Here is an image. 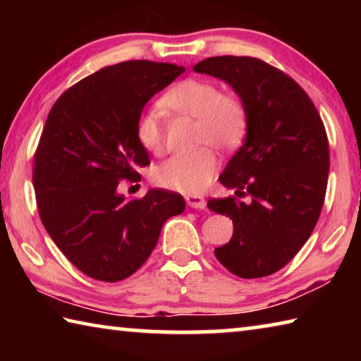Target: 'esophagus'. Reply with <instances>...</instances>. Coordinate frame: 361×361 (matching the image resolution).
I'll list each match as a JSON object with an SVG mask.
<instances>
[{"label": "esophagus", "instance_id": "obj_1", "mask_svg": "<svg viewBox=\"0 0 361 361\" xmlns=\"http://www.w3.org/2000/svg\"><path fill=\"white\" fill-rule=\"evenodd\" d=\"M186 204L189 207H192V209H205V199L202 195H197V194H188L186 195Z\"/></svg>", "mask_w": 361, "mask_h": 361}]
</instances>
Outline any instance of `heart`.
<instances>
[{"instance_id": "obj_1", "label": "heart", "mask_w": 361, "mask_h": 361, "mask_svg": "<svg viewBox=\"0 0 361 361\" xmlns=\"http://www.w3.org/2000/svg\"><path fill=\"white\" fill-rule=\"evenodd\" d=\"M161 105L172 113L197 119V143L229 149L240 142L247 129V111L237 95L223 94L209 79L189 78L170 87ZM135 133L138 143L151 154L164 149L166 130L161 114L146 109L138 116ZM218 169V157L210 148L183 152L159 164L152 172L157 186L183 194H197L210 185Z\"/></svg>"}]
</instances>
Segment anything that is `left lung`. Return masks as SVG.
<instances>
[{"mask_svg": "<svg viewBox=\"0 0 361 361\" xmlns=\"http://www.w3.org/2000/svg\"><path fill=\"white\" fill-rule=\"evenodd\" d=\"M194 71L229 84L247 111L245 140L219 181L248 199L207 202L234 224L215 256L237 277L271 276L295 258L319 221L329 170L325 126L307 94L259 59L210 57Z\"/></svg>", "mask_w": 361, "mask_h": 361, "instance_id": "left-lung-1", "label": "left lung"}]
</instances>
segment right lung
I'll list each match as a JSON object with an SVG mask.
<instances>
[{"label":"right lung","mask_w":361,"mask_h":361,"mask_svg":"<svg viewBox=\"0 0 361 361\" xmlns=\"http://www.w3.org/2000/svg\"><path fill=\"white\" fill-rule=\"evenodd\" d=\"M185 66L149 60L105 66L59 97L35 154L41 221L85 276L119 282L149 258L169 218L186 209L180 194L148 189L126 200L121 180H137L149 156L138 143V116Z\"/></svg>","instance_id":"obj_1"}]
</instances>
